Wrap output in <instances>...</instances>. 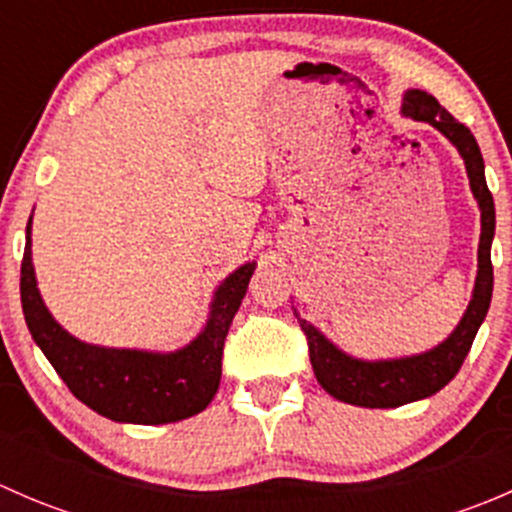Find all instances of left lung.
Instances as JSON below:
<instances>
[{
	"label": "left lung",
	"mask_w": 512,
	"mask_h": 512,
	"mask_svg": "<svg viewBox=\"0 0 512 512\" xmlns=\"http://www.w3.org/2000/svg\"><path fill=\"white\" fill-rule=\"evenodd\" d=\"M401 113L414 118V121H426L433 128H438L458 148L463 163H466L473 198L478 200L480 208L478 277L471 304H468L466 314L453 329L451 337L433 347L431 352L404 356V359H354V356L334 347L317 327H312L307 319L297 314L299 327L307 334L309 361H312L314 376L322 384V389L344 404L364 406V409H396V406L411 404V401L426 399V396L441 391L458 374L468 352H471V344L485 314H488L490 294H493L490 242L495 235V205L488 183H485V165L476 138L426 91H406Z\"/></svg>",
	"instance_id": "1"
}]
</instances>
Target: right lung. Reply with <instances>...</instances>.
<instances>
[{
    "label": "right lung",
    "instance_id": "1",
    "mask_svg": "<svg viewBox=\"0 0 512 512\" xmlns=\"http://www.w3.org/2000/svg\"><path fill=\"white\" fill-rule=\"evenodd\" d=\"M255 262L225 277L215 289L203 332L170 354L108 349L79 342L49 314L32 265V218L22 260V309L34 342L64 379L71 394L96 414L118 423H173L190 418L213 401L223 374V347L232 317L240 309Z\"/></svg>",
    "mask_w": 512,
    "mask_h": 512
}]
</instances>
